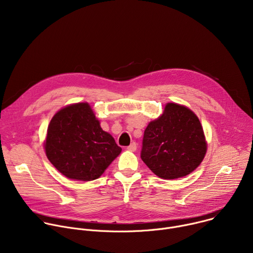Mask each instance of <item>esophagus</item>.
<instances>
[{
	"label": "esophagus",
	"mask_w": 253,
	"mask_h": 253,
	"mask_svg": "<svg viewBox=\"0 0 253 253\" xmlns=\"http://www.w3.org/2000/svg\"><path fill=\"white\" fill-rule=\"evenodd\" d=\"M136 149H137V144H136L135 142L131 143L130 145L127 147V150H128V151H131V152H134V151H136Z\"/></svg>",
	"instance_id": "obj_1"
}]
</instances>
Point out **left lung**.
Listing matches in <instances>:
<instances>
[{
    "label": "left lung",
    "instance_id": "left-lung-1",
    "mask_svg": "<svg viewBox=\"0 0 253 253\" xmlns=\"http://www.w3.org/2000/svg\"><path fill=\"white\" fill-rule=\"evenodd\" d=\"M207 150L198 117L187 107L167 103L163 114L144 131L141 159L162 179H176L194 171Z\"/></svg>",
    "mask_w": 253,
    "mask_h": 253
}]
</instances>
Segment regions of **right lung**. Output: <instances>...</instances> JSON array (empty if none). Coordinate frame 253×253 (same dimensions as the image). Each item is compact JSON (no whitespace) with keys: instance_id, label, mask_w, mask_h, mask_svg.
Instances as JSON below:
<instances>
[{"instance_id":"right-lung-1","label":"right lung","mask_w":253,"mask_h":253,"mask_svg":"<svg viewBox=\"0 0 253 253\" xmlns=\"http://www.w3.org/2000/svg\"><path fill=\"white\" fill-rule=\"evenodd\" d=\"M121 150L114 138L102 130L88 103L62 108L48 126L46 155L70 179L91 181L99 178Z\"/></svg>"}]
</instances>
